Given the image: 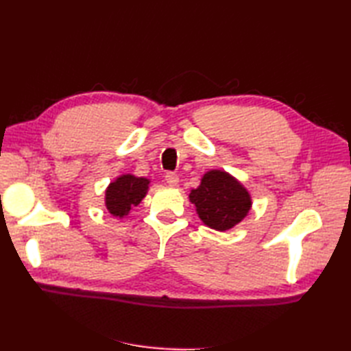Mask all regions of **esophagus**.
Wrapping results in <instances>:
<instances>
[{"label":"esophagus","instance_id":"1","mask_svg":"<svg viewBox=\"0 0 351 351\" xmlns=\"http://www.w3.org/2000/svg\"><path fill=\"white\" fill-rule=\"evenodd\" d=\"M164 180H166V182L169 185H176L178 182H180V178H178V175L173 173V171H167L166 176H164Z\"/></svg>","mask_w":351,"mask_h":351}]
</instances>
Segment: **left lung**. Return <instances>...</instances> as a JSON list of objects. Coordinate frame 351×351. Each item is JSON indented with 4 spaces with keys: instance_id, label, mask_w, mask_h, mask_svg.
<instances>
[{
    "instance_id": "1",
    "label": "left lung",
    "mask_w": 351,
    "mask_h": 351,
    "mask_svg": "<svg viewBox=\"0 0 351 351\" xmlns=\"http://www.w3.org/2000/svg\"><path fill=\"white\" fill-rule=\"evenodd\" d=\"M189 197L196 206L199 219L220 232L238 225L252 206L249 191L223 170L206 171Z\"/></svg>"
}]
</instances>
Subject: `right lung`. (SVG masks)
Masks as SVG:
<instances>
[{"instance_id": "add662e5", "label": "right lung", "mask_w": 351, "mask_h": 351, "mask_svg": "<svg viewBox=\"0 0 351 351\" xmlns=\"http://www.w3.org/2000/svg\"><path fill=\"white\" fill-rule=\"evenodd\" d=\"M149 180L134 175H122L111 182L106 190V206L111 215L122 219L132 206H137L146 196Z\"/></svg>"}]
</instances>
